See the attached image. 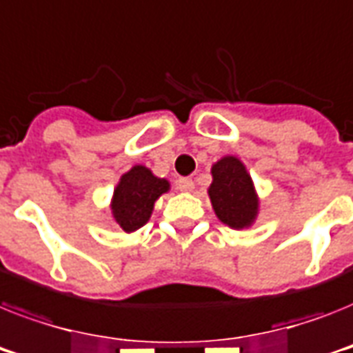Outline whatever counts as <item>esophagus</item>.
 <instances>
[{
	"instance_id": "1",
	"label": "esophagus",
	"mask_w": 353,
	"mask_h": 353,
	"mask_svg": "<svg viewBox=\"0 0 353 353\" xmlns=\"http://www.w3.org/2000/svg\"><path fill=\"white\" fill-rule=\"evenodd\" d=\"M176 185L181 192H192V190H194V181H192L190 177H179Z\"/></svg>"
}]
</instances>
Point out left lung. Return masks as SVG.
<instances>
[{
	"label": "left lung",
	"mask_w": 353,
	"mask_h": 353,
	"mask_svg": "<svg viewBox=\"0 0 353 353\" xmlns=\"http://www.w3.org/2000/svg\"><path fill=\"white\" fill-rule=\"evenodd\" d=\"M208 196L219 221L230 228L241 230L256 221L259 197L250 174L237 157L225 156L212 167Z\"/></svg>",
	"instance_id": "obj_1"
}]
</instances>
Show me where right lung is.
Instances as JSON below:
<instances>
[{
    "instance_id": "obj_1",
    "label": "right lung",
    "mask_w": 353,
    "mask_h": 353,
    "mask_svg": "<svg viewBox=\"0 0 353 353\" xmlns=\"http://www.w3.org/2000/svg\"><path fill=\"white\" fill-rule=\"evenodd\" d=\"M170 190L167 179L156 177L143 165L123 174L112 196V217L125 232L141 228L150 219L157 197Z\"/></svg>"
}]
</instances>
